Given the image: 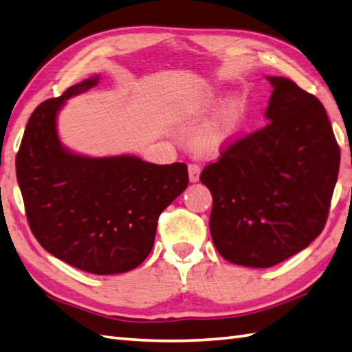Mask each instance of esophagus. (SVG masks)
<instances>
[{
  "label": "esophagus",
  "instance_id": "1",
  "mask_svg": "<svg viewBox=\"0 0 352 352\" xmlns=\"http://www.w3.org/2000/svg\"><path fill=\"white\" fill-rule=\"evenodd\" d=\"M188 170H189V180L192 183H195V182L199 180V172H201V169H199L198 164L190 163L188 166Z\"/></svg>",
  "mask_w": 352,
  "mask_h": 352
}]
</instances>
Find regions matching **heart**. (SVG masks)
<instances>
[{"instance_id":"1","label":"heart","mask_w":352,"mask_h":352,"mask_svg":"<svg viewBox=\"0 0 352 352\" xmlns=\"http://www.w3.org/2000/svg\"><path fill=\"white\" fill-rule=\"evenodd\" d=\"M212 99L209 96H192L186 99L178 108L180 119H190L201 109L209 105ZM245 116V103L241 98L230 99L223 107L213 120L203 129H199L194 137V148L199 154H213L221 151L227 144L235 140Z\"/></svg>"}]
</instances>
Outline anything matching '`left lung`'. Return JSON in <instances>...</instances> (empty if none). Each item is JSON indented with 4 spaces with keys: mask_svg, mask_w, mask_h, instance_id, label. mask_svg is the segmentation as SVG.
<instances>
[{
    "mask_svg": "<svg viewBox=\"0 0 352 352\" xmlns=\"http://www.w3.org/2000/svg\"><path fill=\"white\" fill-rule=\"evenodd\" d=\"M268 125L227 144L199 180L209 227L232 264L267 268L311 244L325 227L340 149L325 108L293 80L270 76Z\"/></svg>",
    "mask_w": 352,
    "mask_h": 352,
    "instance_id": "left-lung-1",
    "label": "left lung"
}]
</instances>
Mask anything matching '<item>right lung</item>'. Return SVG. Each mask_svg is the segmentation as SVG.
Wrapping results in <instances>:
<instances>
[{
	"label": "right lung",
	"instance_id": "obj_1",
	"mask_svg": "<svg viewBox=\"0 0 352 352\" xmlns=\"http://www.w3.org/2000/svg\"><path fill=\"white\" fill-rule=\"evenodd\" d=\"M98 80L94 76L36 107L16 154V178L32 233L48 253L79 270L116 274L148 258L158 217L188 188L189 175L184 163L93 158L62 146L59 109Z\"/></svg>",
	"mask_w": 352,
	"mask_h": 352
}]
</instances>
